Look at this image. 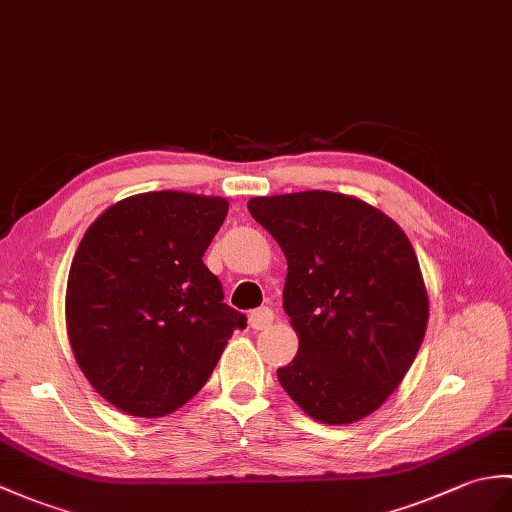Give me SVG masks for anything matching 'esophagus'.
Masks as SVG:
<instances>
[{"label":"esophagus","instance_id":"34e87169","mask_svg":"<svg viewBox=\"0 0 512 512\" xmlns=\"http://www.w3.org/2000/svg\"><path fill=\"white\" fill-rule=\"evenodd\" d=\"M272 320H275V312H272L270 307H259V310H253L248 314V325L253 329H268L272 325Z\"/></svg>","mask_w":512,"mask_h":512}]
</instances>
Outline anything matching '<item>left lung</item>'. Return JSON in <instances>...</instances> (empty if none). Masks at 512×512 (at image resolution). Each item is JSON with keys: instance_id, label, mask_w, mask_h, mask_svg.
Instances as JSON below:
<instances>
[{"instance_id": "8db88e82", "label": "left lung", "mask_w": 512, "mask_h": 512, "mask_svg": "<svg viewBox=\"0 0 512 512\" xmlns=\"http://www.w3.org/2000/svg\"><path fill=\"white\" fill-rule=\"evenodd\" d=\"M288 259L283 310L299 336L279 384L312 419L375 412L417 358L427 292L410 240L386 213L334 192L248 200Z\"/></svg>"}]
</instances>
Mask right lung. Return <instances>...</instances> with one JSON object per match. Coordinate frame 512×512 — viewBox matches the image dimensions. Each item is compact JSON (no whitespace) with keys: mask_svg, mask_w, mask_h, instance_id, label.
<instances>
[{"mask_svg":"<svg viewBox=\"0 0 512 512\" xmlns=\"http://www.w3.org/2000/svg\"><path fill=\"white\" fill-rule=\"evenodd\" d=\"M227 211L218 196L137 194L80 240L65 296L69 344L89 384L130 417L181 408L246 327L202 261Z\"/></svg>","mask_w":512,"mask_h":512,"instance_id":"obj_1","label":"right lung"}]
</instances>
